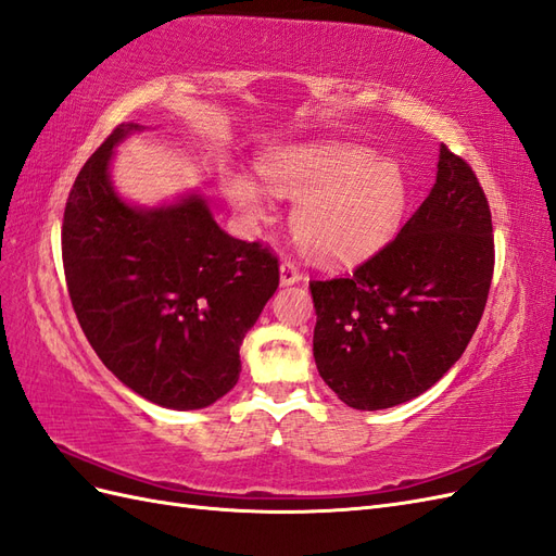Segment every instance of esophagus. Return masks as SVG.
I'll use <instances>...</instances> for the list:
<instances>
[{"instance_id":"1","label":"esophagus","mask_w":556,"mask_h":556,"mask_svg":"<svg viewBox=\"0 0 556 556\" xmlns=\"http://www.w3.org/2000/svg\"><path fill=\"white\" fill-rule=\"evenodd\" d=\"M279 275H281L283 287H289V283H295V281L303 279V275H300V269H298V265L293 261H283L279 265Z\"/></svg>"}]
</instances>
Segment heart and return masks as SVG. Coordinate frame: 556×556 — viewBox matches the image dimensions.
<instances>
[{"label":"heart","mask_w":556,"mask_h":556,"mask_svg":"<svg viewBox=\"0 0 556 556\" xmlns=\"http://www.w3.org/2000/svg\"><path fill=\"white\" fill-rule=\"evenodd\" d=\"M261 174L273 193L298 198L291 226L312 256L356 261L384 247L409 204V179L399 161L356 144H303L267 153ZM235 210L261 216L265 195L256 181L228 174Z\"/></svg>","instance_id":"1"}]
</instances>
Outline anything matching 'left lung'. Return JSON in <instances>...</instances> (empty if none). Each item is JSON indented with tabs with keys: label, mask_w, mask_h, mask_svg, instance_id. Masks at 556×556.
Returning <instances> with one entry per match:
<instances>
[{
	"label": "left lung",
	"mask_w": 556,
	"mask_h": 556,
	"mask_svg": "<svg viewBox=\"0 0 556 556\" xmlns=\"http://www.w3.org/2000/svg\"><path fill=\"white\" fill-rule=\"evenodd\" d=\"M491 277L486 195L442 144L435 186L401 232L352 275L309 281L321 379L356 409L417 399L466 352Z\"/></svg>",
	"instance_id": "1"
}]
</instances>
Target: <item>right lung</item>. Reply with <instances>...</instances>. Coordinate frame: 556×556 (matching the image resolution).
Wrapping results in <instances>:
<instances>
[{"label":"right lung","instance_id":"right-lung-1","mask_svg":"<svg viewBox=\"0 0 556 556\" xmlns=\"http://www.w3.org/2000/svg\"><path fill=\"white\" fill-rule=\"evenodd\" d=\"M121 125L70 190L62 265L76 319L121 382L155 405L200 409L240 379V346L279 287V258L218 228L193 195L161 210L125 204L109 184Z\"/></svg>","mask_w":556,"mask_h":556}]
</instances>
